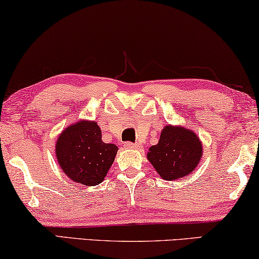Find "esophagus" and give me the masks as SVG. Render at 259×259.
<instances>
[{
	"label": "esophagus",
	"instance_id": "esophagus-1",
	"mask_svg": "<svg viewBox=\"0 0 259 259\" xmlns=\"http://www.w3.org/2000/svg\"><path fill=\"white\" fill-rule=\"evenodd\" d=\"M123 146H125L126 148H128V150H138V148H139V145L132 144V143H125L123 144Z\"/></svg>",
	"mask_w": 259,
	"mask_h": 259
}]
</instances>
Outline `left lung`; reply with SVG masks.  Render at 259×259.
<instances>
[{
  "label": "left lung",
  "instance_id": "1",
  "mask_svg": "<svg viewBox=\"0 0 259 259\" xmlns=\"http://www.w3.org/2000/svg\"><path fill=\"white\" fill-rule=\"evenodd\" d=\"M203 157V144L192 130L166 125L157 145L148 148L147 159L165 180H178L192 173Z\"/></svg>",
  "mask_w": 259,
  "mask_h": 259
}]
</instances>
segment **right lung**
Masks as SVG:
<instances>
[{
	"mask_svg": "<svg viewBox=\"0 0 259 259\" xmlns=\"http://www.w3.org/2000/svg\"><path fill=\"white\" fill-rule=\"evenodd\" d=\"M94 120H79L60 133L55 155L63 173L81 185H99L114 161L118 146L102 141Z\"/></svg>",
	"mask_w": 259,
	"mask_h": 259,
	"instance_id": "add662e5",
	"label": "right lung"
}]
</instances>
